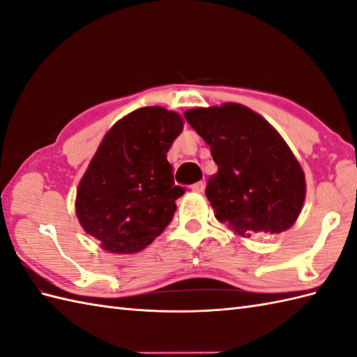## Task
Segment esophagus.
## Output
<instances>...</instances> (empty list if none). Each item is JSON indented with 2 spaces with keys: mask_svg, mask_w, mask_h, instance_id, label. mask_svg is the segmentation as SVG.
<instances>
[{
  "mask_svg": "<svg viewBox=\"0 0 357 357\" xmlns=\"http://www.w3.org/2000/svg\"><path fill=\"white\" fill-rule=\"evenodd\" d=\"M192 190H193V192H197V193H204V190H205V182H204V181L195 182V184L192 185Z\"/></svg>",
  "mask_w": 357,
  "mask_h": 357,
  "instance_id": "obj_1",
  "label": "esophagus"
}]
</instances>
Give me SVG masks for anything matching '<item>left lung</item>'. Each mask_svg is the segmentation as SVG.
Segmentation results:
<instances>
[{
    "label": "left lung",
    "mask_w": 357,
    "mask_h": 357,
    "mask_svg": "<svg viewBox=\"0 0 357 357\" xmlns=\"http://www.w3.org/2000/svg\"><path fill=\"white\" fill-rule=\"evenodd\" d=\"M184 117L218 164L205 190L216 219L248 238H268L291 228L303 208L305 179L278 132L238 103L196 107Z\"/></svg>",
    "instance_id": "8db88e82"
}]
</instances>
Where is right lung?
I'll return each mask as SVG.
<instances>
[{"label":"right lung","mask_w":357,"mask_h":357,"mask_svg":"<svg viewBox=\"0 0 357 357\" xmlns=\"http://www.w3.org/2000/svg\"><path fill=\"white\" fill-rule=\"evenodd\" d=\"M182 129L179 114L147 106L107 130L76 197L82 228L105 251L138 252L172 222L185 188L175 185L167 152Z\"/></svg>","instance_id":"add662e5"}]
</instances>
